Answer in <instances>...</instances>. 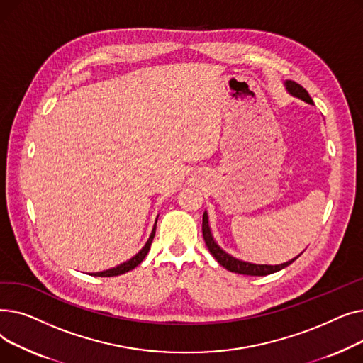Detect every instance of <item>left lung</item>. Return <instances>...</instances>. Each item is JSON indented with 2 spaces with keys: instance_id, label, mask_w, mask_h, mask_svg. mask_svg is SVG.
Returning a JSON list of instances; mask_svg holds the SVG:
<instances>
[{
  "instance_id": "left-lung-1",
  "label": "left lung",
  "mask_w": 363,
  "mask_h": 363,
  "mask_svg": "<svg viewBox=\"0 0 363 363\" xmlns=\"http://www.w3.org/2000/svg\"><path fill=\"white\" fill-rule=\"evenodd\" d=\"M285 86H287L289 92L296 95V97L301 99L303 101H306L309 104H313L312 99L309 92L304 89L301 85H298L297 82L294 81H287L285 82ZM201 231H203V238H204V242L207 245L208 252H211L213 255V257L218 260L219 264H222L225 269H228L230 272H235V274H241V275H252V277H264V275H269V274H274V272H278L281 269H284L285 266L291 264L297 257H294L293 260L287 262V263H282V264H275V266H271V264H255V263H249V262H242V260H238L233 256H230L228 253H225L220 247L215 242L213 237H212V233H211V228H208V222H207V213L204 212L203 215V226H201Z\"/></svg>"
}]
</instances>
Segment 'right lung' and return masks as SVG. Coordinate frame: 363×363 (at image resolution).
I'll return each instance as SVG.
<instances>
[{
	"label": "right lung",
	"mask_w": 363,
	"mask_h": 363,
	"mask_svg": "<svg viewBox=\"0 0 363 363\" xmlns=\"http://www.w3.org/2000/svg\"><path fill=\"white\" fill-rule=\"evenodd\" d=\"M156 222H157V220H156ZM155 235H156V225H155V228H152L151 235H150L147 244L143 247V250H141L137 256H133L130 260H128V262H125V263L116 266V268L104 271V272H97V274H94V275H95V277H118V275H122V274H125V272L132 271L133 268H137V266H138V264L144 260V257L147 256V253H148V250H150V247H151V242H152V238H155Z\"/></svg>",
	"instance_id": "add662e5"
}]
</instances>
